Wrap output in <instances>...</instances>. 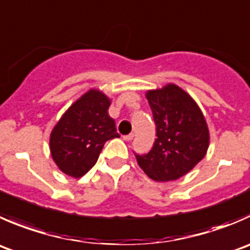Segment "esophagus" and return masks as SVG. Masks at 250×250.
Returning a JSON list of instances; mask_svg holds the SVG:
<instances>
[{
  "instance_id": "34e87169",
  "label": "esophagus",
  "mask_w": 250,
  "mask_h": 250,
  "mask_svg": "<svg viewBox=\"0 0 250 250\" xmlns=\"http://www.w3.org/2000/svg\"><path fill=\"white\" fill-rule=\"evenodd\" d=\"M133 138H134V133H130V134L125 135V137H123V139L127 140V142H130V140H133Z\"/></svg>"
}]
</instances>
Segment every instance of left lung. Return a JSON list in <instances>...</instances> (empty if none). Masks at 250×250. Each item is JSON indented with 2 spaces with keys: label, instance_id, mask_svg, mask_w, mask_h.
Returning a JSON list of instances; mask_svg holds the SVG:
<instances>
[{
  "label": "left lung",
  "instance_id": "1",
  "mask_svg": "<svg viewBox=\"0 0 250 250\" xmlns=\"http://www.w3.org/2000/svg\"><path fill=\"white\" fill-rule=\"evenodd\" d=\"M156 125V139L138 165L151 179L168 182L190 171L209 147V129L199 106L183 89L167 84L146 93Z\"/></svg>",
  "mask_w": 250,
  "mask_h": 250
}]
</instances>
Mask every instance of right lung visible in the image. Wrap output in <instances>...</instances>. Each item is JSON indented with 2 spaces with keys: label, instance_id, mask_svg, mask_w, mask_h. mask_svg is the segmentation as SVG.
Wrapping results in <instances>:
<instances>
[{
  "label": "right lung",
  "instance_id": "add662e5",
  "mask_svg": "<svg viewBox=\"0 0 250 250\" xmlns=\"http://www.w3.org/2000/svg\"><path fill=\"white\" fill-rule=\"evenodd\" d=\"M111 101L91 89L76 101L51 132L50 150L58 168L79 178L96 164L107 140L118 138L115 120L108 116Z\"/></svg>",
  "mask_w": 250,
  "mask_h": 250
}]
</instances>
